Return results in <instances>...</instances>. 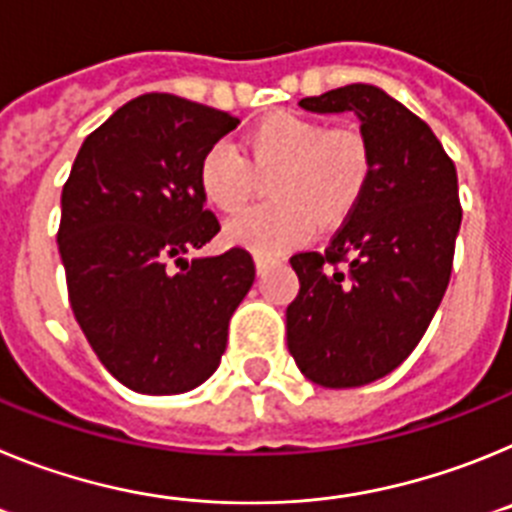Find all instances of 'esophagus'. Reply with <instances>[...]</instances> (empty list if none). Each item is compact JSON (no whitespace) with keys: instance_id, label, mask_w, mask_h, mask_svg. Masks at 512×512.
Returning <instances> with one entry per match:
<instances>
[{"instance_id":"esophagus-1","label":"esophagus","mask_w":512,"mask_h":512,"mask_svg":"<svg viewBox=\"0 0 512 512\" xmlns=\"http://www.w3.org/2000/svg\"><path fill=\"white\" fill-rule=\"evenodd\" d=\"M253 261H256V271H259V274H264V271L274 264V259H271V256H266V253H256V259Z\"/></svg>"}]
</instances>
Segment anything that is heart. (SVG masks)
Masks as SVG:
<instances>
[{
  "mask_svg": "<svg viewBox=\"0 0 512 512\" xmlns=\"http://www.w3.org/2000/svg\"><path fill=\"white\" fill-rule=\"evenodd\" d=\"M246 153L248 158L228 140H217L202 153L197 182L212 207L238 212L251 200L253 169H277L269 182L274 202L251 207L225 228L230 243L259 253L300 246L315 233L318 220L323 225L343 220L359 205L372 176V151L359 130H328L323 120L297 112L264 117L248 133Z\"/></svg>",
  "mask_w": 512,
  "mask_h": 512,
  "instance_id": "obj_1",
  "label": "heart"
}]
</instances>
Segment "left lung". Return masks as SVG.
I'll return each instance as SVG.
<instances>
[{"label": "left lung", "mask_w": 512, "mask_h": 512, "mask_svg": "<svg viewBox=\"0 0 512 512\" xmlns=\"http://www.w3.org/2000/svg\"><path fill=\"white\" fill-rule=\"evenodd\" d=\"M310 112H354L372 176L323 253H295L300 295L287 346L323 387H361L413 354L449 287L461 225L456 166L418 115L372 84L300 99Z\"/></svg>", "instance_id": "8db88e82"}]
</instances>
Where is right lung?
Wrapping results in <instances>:
<instances>
[{
  "label": "right lung",
  "mask_w": 512,
  "mask_h": 512,
  "mask_svg": "<svg viewBox=\"0 0 512 512\" xmlns=\"http://www.w3.org/2000/svg\"><path fill=\"white\" fill-rule=\"evenodd\" d=\"M238 122L143 94L87 135L63 184L58 251L71 310L104 369L133 392L179 395L205 382L256 277L246 248L184 259L220 230L197 169Z\"/></svg>",
  "instance_id": "1"
}]
</instances>
